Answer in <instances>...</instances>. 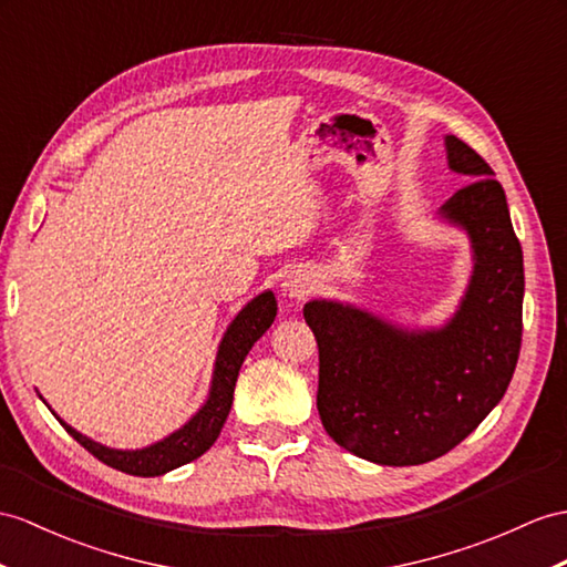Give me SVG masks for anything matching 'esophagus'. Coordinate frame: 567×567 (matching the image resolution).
I'll list each match as a JSON object with an SVG mask.
<instances>
[{
    "label": "esophagus",
    "instance_id": "obj_1",
    "mask_svg": "<svg viewBox=\"0 0 567 567\" xmlns=\"http://www.w3.org/2000/svg\"><path fill=\"white\" fill-rule=\"evenodd\" d=\"M281 288H284V296H286V298H291V300H302V298L312 293L315 281H312V276H310L308 271L298 269V271H291V274L286 276L284 284H281Z\"/></svg>",
    "mask_w": 567,
    "mask_h": 567
}]
</instances>
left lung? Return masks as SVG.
<instances>
[{"instance_id":"8db88e82","label":"left lung","mask_w":567,"mask_h":567,"mask_svg":"<svg viewBox=\"0 0 567 567\" xmlns=\"http://www.w3.org/2000/svg\"><path fill=\"white\" fill-rule=\"evenodd\" d=\"M447 163L472 183L440 206L466 230L474 274L452 320L406 331L361 308H302L320 349L317 411L329 437L355 457L413 466L443 457L501 402L519 358L524 265L503 185L457 136Z\"/></svg>"}]
</instances>
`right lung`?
<instances>
[{"label":"right lung","instance_id":"right-lung-1","mask_svg":"<svg viewBox=\"0 0 567 567\" xmlns=\"http://www.w3.org/2000/svg\"><path fill=\"white\" fill-rule=\"evenodd\" d=\"M276 310L279 308H276L274 293L265 291L255 300L247 302V306L236 315V320L230 322L224 339H220L214 365V380L206 404L179 427V431L161 440L156 445H148L144 450H113L101 443H93L91 437L74 431L72 425H66L58 413L52 411L54 419H58L66 427V433L72 435L81 447H86L95 460H101L103 464L113 466L124 474L161 476L187 462H195L216 443L220 427H224L228 419L233 392H236L238 372L245 355L250 353L255 341L271 327Z\"/></svg>","mask_w":567,"mask_h":567}]
</instances>
